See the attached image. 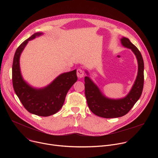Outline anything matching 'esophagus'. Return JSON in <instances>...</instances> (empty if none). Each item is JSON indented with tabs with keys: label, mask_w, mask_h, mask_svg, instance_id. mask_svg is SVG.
<instances>
[{
	"label": "esophagus",
	"mask_w": 158,
	"mask_h": 158,
	"mask_svg": "<svg viewBox=\"0 0 158 158\" xmlns=\"http://www.w3.org/2000/svg\"><path fill=\"white\" fill-rule=\"evenodd\" d=\"M84 72L82 69H77V76L79 78H82L84 77Z\"/></svg>",
	"instance_id": "esophagus-1"
}]
</instances>
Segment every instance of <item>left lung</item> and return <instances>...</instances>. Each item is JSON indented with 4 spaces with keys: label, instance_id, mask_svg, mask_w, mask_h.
Instances as JSON below:
<instances>
[{
    "label": "left lung",
    "instance_id": "8db88e82",
    "mask_svg": "<svg viewBox=\"0 0 158 158\" xmlns=\"http://www.w3.org/2000/svg\"><path fill=\"white\" fill-rule=\"evenodd\" d=\"M121 40L124 47L131 49L136 55L138 62V76L127 96L117 100L108 99L101 94L89 77H84L85 96L88 107L94 114L104 118H115L126 115L140 98L143 89L144 61L142 55L129 39L123 37Z\"/></svg>",
    "mask_w": 158,
    "mask_h": 158
}]
</instances>
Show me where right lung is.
<instances>
[{"label":"right lung","instance_id":"1","mask_svg":"<svg viewBox=\"0 0 158 158\" xmlns=\"http://www.w3.org/2000/svg\"><path fill=\"white\" fill-rule=\"evenodd\" d=\"M41 34H34L17 48L12 64V84L15 94L27 111L37 116L46 117L56 114L60 109L67 92L77 81V77L76 70L64 73L50 85L40 89L32 88L23 80L19 67L20 54L29 40Z\"/></svg>","mask_w":158,"mask_h":158}]
</instances>
